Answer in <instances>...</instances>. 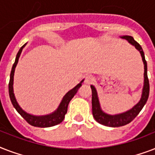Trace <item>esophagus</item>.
Returning <instances> with one entry per match:
<instances>
[{"instance_id":"34e87169","label":"esophagus","mask_w":155,"mask_h":155,"mask_svg":"<svg viewBox=\"0 0 155 155\" xmlns=\"http://www.w3.org/2000/svg\"><path fill=\"white\" fill-rule=\"evenodd\" d=\"M93 81V77H92V75H87L86 76H84V83L85 84H91Z\"/></svg>"}]
</instances>
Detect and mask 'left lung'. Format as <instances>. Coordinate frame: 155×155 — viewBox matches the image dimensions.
Segmentation results:
<instances>
[{
  "mask_svg": "<svg viewBox=\"0 0 155 155\" xmlns=\"http://www.w3.org/2000/svg\"><path fill=\"white\" fill-rule=\"evenodd\" d=\"M120 38L127 40L130 44L134 46L135 48L140 52L141 55H142V61L144 63V85H143V88H142V97H141L139 102L130 110L126 111L123 113H120V114H116V115H109V114L104 113L101 110L98 96H97V89L95 88L93 85H91L92 93V115L97 122H99L101 125H105V126H108V127H120V126H123V125H127L130 122H131L138 115L140 111L142 110V108L144 107L147 100H148L150 93V84L148 76H147V63L146 59H145V54L142 47L131 36L125 35V36H122Z\"/></svg>",
  "mask_w": 155,
  "mask_h": 155,
  "instance_id": "1",
  "label": "left lung"
}]
</instances>
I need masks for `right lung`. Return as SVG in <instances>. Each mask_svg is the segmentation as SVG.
Instances as JSON below:
<instances>
[{"label":"right lung","instance_id":"right-lung-1","mask_svg":"<svg viewBox=\"0 0 155 155\" xmlns=\"http://www.w3.org/2000/svg\"><path fill=\"white\" fill-rule=\"evenodd\" d=\"M26 45L24 44L22 47H21L18 53L17 54L16 56L15 62L13 63V68H12V71L10 73V79H9V83H8V93H9V97H10L11 102L13 104V107L16 108V110L18 111V113L27 121L30 125L35 126V127H41V128H46V127H51L54 125H56L61 123L63 120L67 112H68V104L71 101V100L72 99L74 96L76 94L78 89L80 88V86L82 85V82L84 80L78 84L74 88L70 90L67 94L63 97L62 101H61L60 104L58 107V108L56 109L54 113H51L49 115L45 116H34L31 114H29L23 110L22 108H21L19 104H18L17 101H16L15 96L13 93V75H14V71H15V68L17 64H18V59L20 57V54L22 51V49L25 47Z\"/></svg>","mask_w":155,"mask_h":155}]
</instances>
